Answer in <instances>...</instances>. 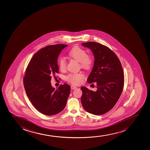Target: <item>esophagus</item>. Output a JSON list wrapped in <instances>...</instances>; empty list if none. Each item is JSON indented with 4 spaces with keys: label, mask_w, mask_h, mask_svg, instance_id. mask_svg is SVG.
<instances>
[{
    "label": "esophagus",
    "mask_w": 150,
    "mask_h": 150,
    "mask_svg": "<svg viewBox=\"0 0 150 150\" xmlns=\"http://www.w3.org/2000/svg\"><path fill=\"white\" fill-rule=\"evenodd\" d=\"M71 90H75L77 88L76 86H71Z\"/></svg>",
    "instance_id": "esophagus-1"
}]
</instances>
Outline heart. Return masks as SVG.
I'll list each match as a JSON object with an SVG mask.
<instances>
[{
    "label": "heart",
    "mask_w": 150,
    "mask_h": 150,
    "mask_svg": "<svg viewBox=\"0 0 150 150\" xmlns=\"http://www.w3.org/2000/svg\"><path fill=\"white\" fill-rule=\"evenodd\" d=\"M70 57L79 62L81 67L88 69L93 64V59L91 55L87 54L86 50L79 47H74L69 52ZM58 66L61 71L67 69V61L65 57H60L58 59ZM85 78V74L83 72L70 73L66 76V79L69 83L74 85H78L83 82Z\"/></svg>",
    "instance_id": "obj_1"
}]
</instances>
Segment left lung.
I'll use <instances>...</instances> for the list:
<instances>
[{"label":"left lung","instance_id":"obj_1","mask_svg":"<svg viewBox=\"0 0 150 150\" xmlns=\"http://www.w3.org/2000/svg\"><path fill=\"white\" fill-rule=\"evenodd\" d=\"M81 45L91 49L95 57L87 81L97 86L96 91L84 86L81 88V103L88 112L101 115L110 111L121 96L124 85L122 66L117 55L108 47L92 41Z\"/></svg>","mask_w":150,"mask_h":150}]
</instances>
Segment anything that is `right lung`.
Here are the masks:
<instances>
[{
	"label": "right lung",
	"instance_id": "1",
	"mask_svg": "<svg viewBox=\"0 0 150 150\" xmlns=\"http://www.w3.org/2000/svg\"><path fill=\"white\" fill-rule=\"evenodd\" d=\"M67 45H48L34 54L26 67L23 85L28 98L37 110L45 115L58 114L66 107L71 88L66 83L52 87V76L59 73L57 59Z\"/></svg>",
	"mask_w": 150,
	"mask_h": 150
}]
</instances>
